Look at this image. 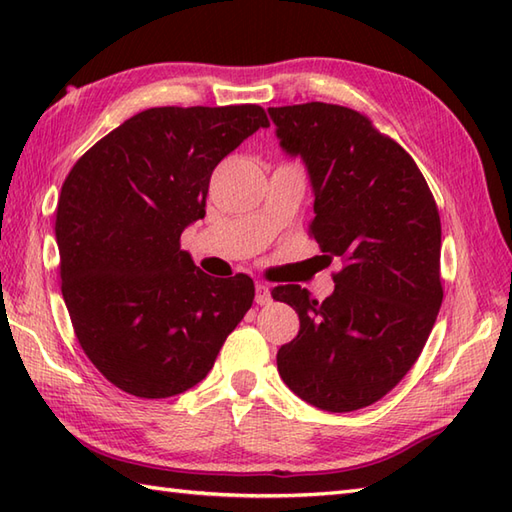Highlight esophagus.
I'll use <instances>...</instances> for the list:
<instances>
[{"mask_svg":"<svg viewBox=\"0 0 512 512\" xmlns=\"http://www.w3.org/2000/svg\"><path fill=\"white\" fill-rule=\"evenodd\" d=\"M255 301L259 303V306H266V303L273 301V297H270V286L257 284L255 286Z\"/></svg>","mask_w":512,"mask_h":512,"instance_id":"obj_1","label":"esophagus"}]
</instances>
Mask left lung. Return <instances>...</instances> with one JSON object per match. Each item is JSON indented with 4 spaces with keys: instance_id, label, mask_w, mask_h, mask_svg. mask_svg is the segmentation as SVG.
Segmentation results:
<instances>
[{
    "instance_id": "obj_1",
    "label": "left lung",
    "mask_w": 512,
    "mask_h": 512,
    "mask_svg": "<svg viewBox=\"0 0 512 512\" xmlns=\"http://www.w3.org/2000/svg\"><path fill=\"white\" fill-rule=\"evenodd\" d=\"M268 114L281 149L308 169L312 237L345 264L325 301L297 284L273 290L301 323L279 347V376L323 411L363 409L400 383L436 323L438 206L413 158L361 112L303 103Z\"/></svg>"
}]
</instances>
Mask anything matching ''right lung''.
I'll use <instances>...</instances> for the list:
<instances>
[{
  "label": "right lung",
  "mask_w": 512,
  "mask_h": 512,
  "mask_svg": "<svg viewBox=\"0 0 512 512\" xmlns=\"http://www.w3.org/2000/svg\"><path fill=\"white\" fill-rule=\"evenodd\" d=\"M268 125L259 105L151 107L65 178L54 224L63 301L83 352L127 394L198 385L253 306V279L204 275L180 235L204 217L217 162Z\"/></svg>",
  "instance_id": "obj_1"
}]
</instances>
